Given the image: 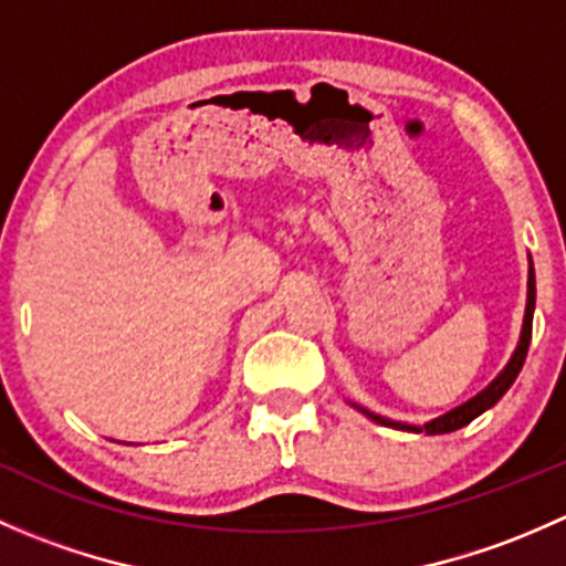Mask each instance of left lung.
I'll use <instances>...</instances> for the list:
<instances>
[{"mask_svg":"<svg viewBox=\"0 0 566 566\" xmlns=\"http://www.w3.org/2000/svg\"><path fill=\"white\" fill-rule=\"evenodd\" d=\"M534 304H536V279H534V265H531V256H528V295H526V315H523L521 339H517V347H515V353H512L510 361H506V367L501 369V373L495 375V378L490 380V384L484 386V389L479 391L476 397L468 399V402H462V405H458V408L447 410L443 416H438V419L427 421V424H421V427L405 424V421H391V419H386V416H378V413H373V410L361 408V405H353V408L361 410V413L367 416V419H373L375 424H384V427H391V430H402V432H427V436H447V432H454V430H460V427L471 424L476 416H482L484 410L493 408V405L499 402V399L504 397L506 391H510V386L515 384L517 375H521L523 361H526V353H528V345H531Z\"/></svg>","mask_w":566,"mask_h":566,"instance_id":"obj_1","label":"left lung"}]
</instances>
